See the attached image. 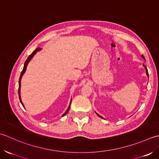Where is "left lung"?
<instances>
[{"label":"left lung","instance_id":"1","mask_svg":"<svg viewBox=\"0 0 159 159\" xmlns=\"http://www.w3.org/2000/svg\"><path fill=\"white\" fill-rule=\"evenodd\" d=\"M141 57H143V59H144V60H145V57H144V56H143V55H142V56H141ZM143 66L145 67V73H146V75H147V76H148V77H149V75H148V69H147V68H146V66H145L144 65V64H143ZM95 113H96V114H97V115H98V116H99V117H100V118L104 119V118H103V117H102V116L101 115H99L98 114V113H97L96 112H95Z\"/></svg>","mask_w":159,"mask_h":159}]
</instances>
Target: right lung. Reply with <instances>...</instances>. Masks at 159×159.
Instances as JSON below:
<instances>
[{"mask_svg": "<svg viewBox=\"0 0 159 159\" xmlns=\"http://www.w3.org/2000/svg\"><path fill=\"white\" fill-rule=\"evenodd\" d=\"M41 50V48H36V49H35L33 53H32L30 56H29L28 57H27V60L25 61V64H24V67H23V69H22V72H21V74H20V79H19V82H18V84H19V88H18V95H19V99H20V102H21V103H22V106L24 107L25 108V106H24V104H23V103L22 102V100H21V98H20V86H21V84H20V82H21V79H22V77L23 76V75H24V73H25V71H26V70H27V65H28V64H29V62H30V60L32 59V58H33V57L35 56V53H36L38 51H40ZM71 101H72V99H70V104H69V108H68V109L66 110V111L64 113V114L62 115V116H64L65 115L66 113L69 112V109H70V103H71Z\"/></svg>", "mask_w": 159, "mask_h": 159, "instance_id": "right-lung-1", "label": "right lung"}]
</instances>
